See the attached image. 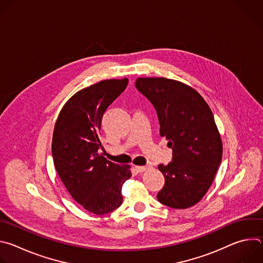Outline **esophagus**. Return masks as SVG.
I'll list each match as a JSON object with an SVG mask.
<instances>
[{
	"label": "esophagus",
	"instance_id": "34e87169",
	"mask_svg": "<svg viewBox=\"0 0 263 263\" xmlns=\"http://www.w3.org/2000/svg\"><path fill=\"white\" fill-rule=\"evenodd\" d=\"M134 168L138 172V173H142V172H145L147 170L146 166H138V165H135Z\"/></svg>",
	"mask_w": 263,
	"mask_h": 263
}]
</instances>
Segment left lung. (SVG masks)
<instances>
[{
    "label": "left lung",
    "mask_w": 263,
    "mask_h": 263,
    "mask_svg": "<svg viewBox=\"0 0 263 263\" xmlns=\"http://www.w3.org/2000/svg\"><path fill=\"white\" fill-rule=\"evenodd\" d=\"M136 88L151 102L160 135L173 148V161L159 164L165 184L158 201L174 209L199 203L214 180L221 161L222 142L212 111L193 87L167 78H137Z\"/></svg>",
    "instance_id": "left-lung-1"
}]
</instances>
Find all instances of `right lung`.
Wrapping results in <instances>:
<instances>
[{
    "mask_svg": "<svg viewBox=\"0 0 263 263\" xmlns=\"http://www.w3.org/2000/svg\"><path fill=\"white\" fill-rule=\"evenodd\" d=\"M127 84V78L109 79L77 91L63 105L54 127V166L72 199L97 215L122 205L123 184L132 176L129 164L114 163L99 153L102 117Z\"/></svg>",
    "mask_w": 263,
    "mask_h": 263,
    "instance_id": "1",
    "label": "right lung"
}]
</instances>
